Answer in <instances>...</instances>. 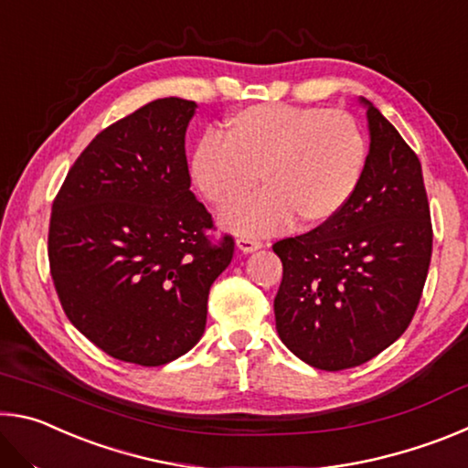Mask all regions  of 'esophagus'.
<instances>
[{"mask_svg":"<svg viewBox=\"0 0 468 468\" xmlns=\"http://www.w3.org/2000/svg\"><path fill=\"white\" fill-rule=\"evenodd\" d=\"M235 245H237V250H239V251L251 253V251H256V250L262 248V241L251 239V237H239V239L235 241Z\"/></svg>","mask_w":468,"mask_h":468,"instance_id":"34e87169","label":"esophagus"}]
</instances>
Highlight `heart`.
<instances>
[{
  "instance_id": "1",
  "label": "heart",
  "mask_w": 468,
  "mask_h": 468,
  "mask_svg": "<svg viewBox=\"0 0 468 468\" xmlns=\"http://www.w3.org/2000/svg\"><path fill=\"white\" fill-rule=\"evenodd\" d=\"M367 144L351 115L338 109L258 102L235 111L225 138L206 133L189 163L196 187L223 208L252 191L265 192L229 206L220 225L237 235H272L335 218L357 192Z\"/></svg>"
}]
</instances>
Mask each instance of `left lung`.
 I'll use <instances>...</instances> for the list:
<instances>
[{"mask_svg": "<svg viewBox=\"0 0 468 468\" xmlns=\"http://www.w3.org/2000/svg\"><path fill=\"white\" fill-rule=\"evenodd\" d=\"M359 102L369 153L357 192L328 223L272 245L282 262L276 332L326 371L374 359L407 330L431 260L421 163L369 101Z\"/></svg>", "mask_w": 468, "mask_h": 468, "instance_id": "left-lung-1", "label": "left lung"}]
</instances>
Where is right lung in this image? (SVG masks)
I'll return each mask as SVG.
<instances>
[{
    "instance_id": "add662e5",
    "label": "right lung",
    "mask_w": 468,
    "mask_h": 468,
    "mask_svg": "<svg viewBox=\"0 0 468 468\" xmlns=\"http://www.w3.org/2000/svg\"><path fill=\"white\" fill-rule=\"evenodd\" d=\"M196 102H148L94 138L53 202L49 264L69 322L115 359L156 367L202 338L208 292L235 243L189 189Z\"/></svg>"
}]
</instances>
